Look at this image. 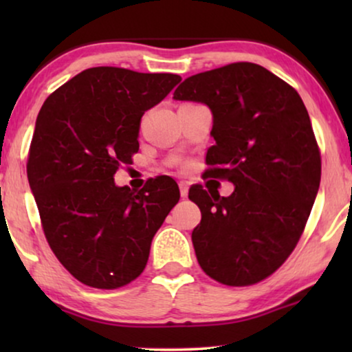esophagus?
<instances>
[{
    "label": "esophagus",
    "instance_id": "34e87169",
    "mask_svg": "<svg viewBox=\"0 0 352 352\" xmlns=\"http://www.w3.org/2000/svg\"><path fill=\"white\" fill-rule=\"evenodd\" d=\"M179 192H181L182 199H186V197L189 195V182L181 181V182H179Z\"/></svg>",
    "mask_w": 352,
    "mask_h": 352
}]
</instances>
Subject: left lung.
Masks as SVG:
<instances>
[{"label": "left lung", "instance_id": "left-lung-1", "mask_svg": "<svg viewBox=\"0 0 352 352\" xmlns=\"http://www.w3.org/2000/svg\"><path fill=\"white\" fill-rule=\"evenodd\" d=\"M176 100L213 113L206 176L230 181L229 197L189 190L201 221L192 230L206 276L229 287L267 278L295 250L320 184V151L295 88L252 62L192 75Z\"/></svg>", "mask_w": 352, "mask_h": 352}]
</instances>
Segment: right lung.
<instances>
[{
    "instance_id": "obj_1",
    "label": "right lung",
    "mask_w": 352,
    "mask_h": 352,
    "mask_svg": "<svg viewBox=\"0 0 352 352\" xmlns=\"http://www.w3.org/2000/svg\"><path fill=\"white\" fill-rule=\"evenodd\" d=\"M181 81L175 74L93 67L57 88L38 113L27 176L43 232L62 266L88 287L128 285L179 200L171 177L141 190L113 176L139 151V124Z\"/></svg>"
}]
</instances>
